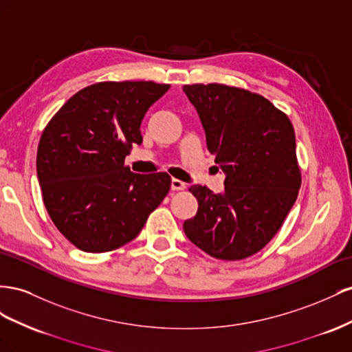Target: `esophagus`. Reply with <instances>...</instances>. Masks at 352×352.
<instances>
[{"label": "esophagus", "mask_w": 352, "mask_h": 352, "mask_svg": "<svg viewBox=\"0 0 352 352\" xmlns=\"http://www.w3.org/2000/svg\"><path fill=\"white\" fill-rule=\"evenodd\" d=\"M184 188H186V183H183L182 179H177V178L170 179V190L178 192V190H184Z\"/></svg>", "instance_id": "34e87169"}]
</instances>
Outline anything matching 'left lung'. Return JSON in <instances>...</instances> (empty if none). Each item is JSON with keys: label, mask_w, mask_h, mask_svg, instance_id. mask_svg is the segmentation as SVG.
<instances>
[{"label": "left lung", "mask_w": 352, "mask_h": 352, "mask_svg": "<svg viewBox=\"0 0 352 352\" xmlns=\"http://www.w3.org/2000/svg\"><path fill=\"white\" fill-rule=\"evenodd\" d=\"M206 144L226 174L224 192L192 186L197 214L184 233L208 255L237 261L259 252L282 227L300 187L289 118L259 94L223 84L184 85Z\"/></svg>", "instance_id": "8db88e82"}]
</instances>
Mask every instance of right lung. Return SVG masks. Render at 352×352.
Listing matches in <instances>:
<instances>
[{"instance_id":"obj_1","label":"right lung","mask_w":352,"mask_h":352,"mask_svg":"<svg viewBox=\"0 0 352 352\" xmlns=\"http://www.w3.org/2000/svg\"><path fill=\"white\" fill-rule=\"evenodd\" d=\"M169 89L152 81L98 82L70 97L39 140L36 174L50 218L84 252L131 242L170 188L166 173L124 165L147 109Z\"/></svg>"}]
</instances>
